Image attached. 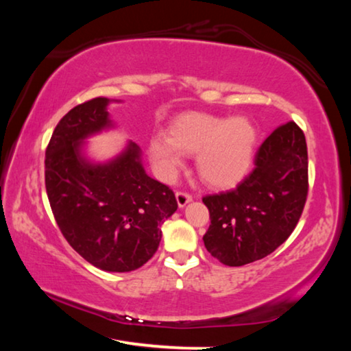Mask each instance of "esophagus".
I'll return each instance as SVG.
<instances>
[{"label": "esophagus", "instance_id": "obj_1", "mask_svg": "<svg viewBox=\"0 0 351 351\" xmlns=\"http://www.w3.org/2000/svg\"><path fill=\"white\" fill-rule=\"evenodd\" d=\"M176 201H178V206L184 207L187 203L192 201V195L187 193V192H182V190H178L176 192Z\"/></svg>", "mask_w": 351, "mask_h": 351}]
</instances>
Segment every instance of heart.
Masks as SVG:
<instances>
[{
	"mask_svg": "<svg viewBox=\"0 0 351 351\" xmlns=\"http://www.w3.org/2000/svg\"><path fill=\"white\" fill-rule=\"evenodd\" d=\"M257 128L247 117H221L189 112L170 123L167 136L150 141L148 154L156 173L173 180L184 154H197L201 180L212 187H229L247 173L252 164Z\"/></svg>",
	"mask_w": 351,
	"mask_h": 351,
	"instance_id": "1",
	"label": "heart"
}]
</instances>
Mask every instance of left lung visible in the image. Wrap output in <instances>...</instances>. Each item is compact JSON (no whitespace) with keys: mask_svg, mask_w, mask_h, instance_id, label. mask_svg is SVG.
<instances>
[{"mask_svg":"<svg viewBox=\"0 0 351 351\" xmlns=\"http://www.w3.org/2000/svg\"><path fill=\"white\" fill-rule=\"evenodd\" d=\"M308 195L305 134L295 122L277 127L255 153L254 170L228 192L206 195L210 226L204 246L228 266L274 252L299 223Z\"/></svg>","mask_w":351,"mask_h":351,"instance_id":"8db88e82","label":"left lung"}]
</instances>
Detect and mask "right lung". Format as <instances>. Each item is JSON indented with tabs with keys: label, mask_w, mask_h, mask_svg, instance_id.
Masks as SVG:
<instances>
[{
	"label": "right lung",
	"mask_w": 351,
	"mask_h": 351,
	"mask_svg": "<svg viewBox=\"0 0 351 351\" xmlns=\"http://www.w3.org/2000/svg\"><path fill=\"white\" fill-rule=\"evenodd\" d=\"M96 97L57 123L46 148L45 184L54 218L75 252L99 269L130 272L158 251L161 224L178 209L173 190L145 173L139 147L94 164L82 154L88 136L112 127Z\"/></svg>",
	"instance_id": "right-lung-1"
}]
</instances>
